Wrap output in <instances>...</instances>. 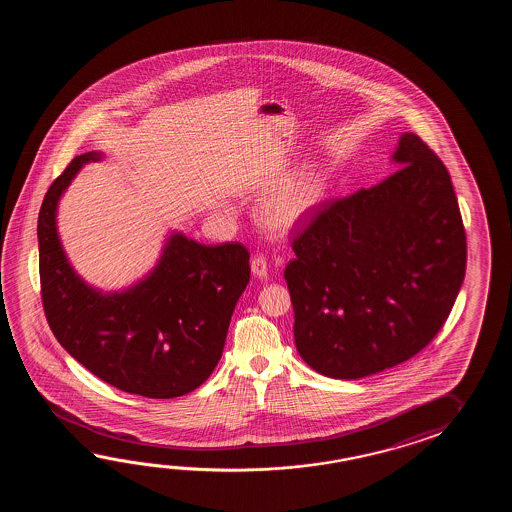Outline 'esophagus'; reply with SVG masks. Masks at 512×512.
<instances>
[{
	"label": "esophagus",
	"instance_id": "obj_1",
	"mask_svg": "<svg viewBox=\"0 0 512 512\" xmlns=\"http://www.w3.org/2000/svg\"><path fill=\"white\" fill-rule=\"evenodd\" d=\"M251 271L256 278H267L269 274V267H267V260L263 256H254L251 261Z\"/></svg>",
	"mask_w": 512,
	"mask_h": 512
}]
</instances>
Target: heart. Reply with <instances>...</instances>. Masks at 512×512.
<instances>
[{"label": "heart", "instance_id": "1", "mask_svg": "<svg viewBox=\"0 0 512 512\" xmlns=\"http://www.w3.org/2000/svg\"><path fill=\"white\" fill-rule=\"evenodd\" d=\"M322 194V177L304 168L263 199L261 219L274 230H293L313 212Z\"/></svg>", "mask_w": 512, "mask_h": 512}]
</instances>
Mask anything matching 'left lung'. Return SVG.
<instances>
[{"label": "left lung", "mask_w": 512, "mask_h": 512, "mask_svg": "<svg viewBox=\"0 0 512 512\" xmlns=\"http://www.w3.org/2000/svg\"><path fill=\"white\" fill-rule=\"evenodd\" d=\"M395 174L313 208L294 236L285 282L294 342L313 370L362 379L426 348L456 302L467 236L450 174L403 133Z\"/></svg>", "instance_id": "left-lung-1"}]
</instances>
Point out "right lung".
I'll return each mask as SVG.
<instances>
[{"label":"right lung","instance_id":"add662e5","mask_svg":"<svg viewBox=\"0 0 512 512\" xmlns=\"http://www.w3.org/2000/svg\"><path fill=\"white\" fill-rule=\"evenodd\" d=\"M75 157L49 186L38 216L40 283L56 340L84 368L122 392L174 399L194 392L218 366L234 307L251 278L241 243L203 245L174 232L153 271L130 289L87 285L58 238L56 208L86 163Z\"/></svg>","mask_w":512,"mask_h":512}]
</instances>
